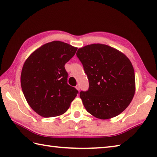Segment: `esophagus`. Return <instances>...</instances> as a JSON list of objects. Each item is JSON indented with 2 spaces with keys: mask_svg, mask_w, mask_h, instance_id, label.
I'll return each instance as SVG.
<instances>
[{
  "mask_svg": "<svg viewBox=\"0 0 157 157\" xmlns=\"http://www.w3.org/2000/svg\"><path fill=\"white\" fill-rule=\"evenodd\" d=\"M75 88H76L77 90H78V91H79V90H80V86H79V85H77Z\"/></svg>",
  "mask_w": 157,
  "mask_h": 157,
  "instance_id": "34e87169",
  "label": "esophagus"
}]
</instances>
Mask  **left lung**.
<instances>
[{
  "instance_id": "8db88e82",
  "label": "left lung",
  "mask_w": 157,
  "mask_h": 157,
  "mask_svg": "<svg viewBox=\"0 0 157 157\" xmlns=\"http://www.w3.org/2000/svg\"><path fill=\"white\" fill-rule=\"evenodd\" d=\"M89 81L79 96L86 111L101 119L117 116L128 107L135 93L134 70L122 52L102 44H90L76 53Z\"/></svg>"
}]
</instances>
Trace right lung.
Returning a JSON list of instances; mask_svg holds the SVG:
<instances>
[{
    "instance_id": "1",
    "label": "right lung",
    "mask_w": 157,
    "mask_h": 157,
    "mask_svg": "<svg viewBox=\"0 0 157 157\" xmlns=\"http://www.w3.org/2000/svg\"><path fill=\"white\" fill-rule=\"evenodd\" d=\"M78 48L53 41L38 48L23 66L21 85L30 107L44 117L65 113L78 91L67 84L65 65Z\"/></svg>"
}]
</instances>
